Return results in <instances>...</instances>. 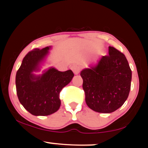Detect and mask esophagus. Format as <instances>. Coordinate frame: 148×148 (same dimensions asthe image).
<instances>
[{
	"instance_id": "1",
	"label": "esophagus",
	"mask_w": 148,
	"mask_h": 148,
	"mask_svg": "<svg viewBox=\"0 0 148 148\" xmlns=\"http://www.w3.org/2000/svg\"><path fill=\"white\" fill-rule=\"evenodd\" d=\"M71 69L74 73V74H79V73L80 72V67L77 64H73V65L71 66Z\"/></svg>"
}]
</instances>
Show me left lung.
I'll use <instances>...</instances> for the list:
<instances>
[{"label": "left lung", "instance_id": "obj_1", "mask_svg": "<svg viewBox=\"0 0 148 148\" xmlns=\"http://www.w3.org/2000/svg\"><path fill=\"white\" fill-rule=\"evenodd\" d=\"M94 66L81 72L88 106L94 111L110 113L125 102L131 88L132 70L126 57L113 47Z\"/></svg>", "mask_w": 148, "mask_h": 148}]
</instances>
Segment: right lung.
Listing matches in <instances>:
<instances>
[{"label":"right lung","instance_id":"right-lung-1","mask_svg":"<svg viewBox=\"0 0 148 148\" xmlns=\"http://www.w3.org/2000/svg\"><path fill=\"white\" fill-rule=\"evenodd\" d=\"M51 47L35 49L26 54L16 74V88L18 100L32 115L46 116L54 113L60 106V92L72 81V70L60 72L50 67L42 75L33 72L40 71L41 62L48 55Z\"/></svg>","mask_w":148,"mask_h":148}]
</instances>
